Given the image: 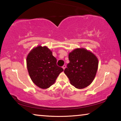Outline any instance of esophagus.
Returning a JSON list of instances; mask_svg holds the SVG:
<instances>
[{"mask_svg": "<svg viewBox=\"0 0 121 121\" xmlns=\"http://www.w3.org/2000/svg\"><path fill=\"white\" fill-rule=\"evenodd\" d=\"M65 67H66V65H63V66H62V68L65 70Z\"/></svg>", "mask_w": 121, "mask_h": 121, "instance_id": "obj_1", "label": "esophagus"}]
</instances>
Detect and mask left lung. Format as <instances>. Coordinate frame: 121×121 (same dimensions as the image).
Instances as JSON below:
<instances>
[{
	"label": "left lung",
	"mask_w": 121,
	"mask_h": 121,
	"mask_svg": "<svg viewBox=\"0 0 121 121\" xmlns=\"http://www.w3.org/2000/svg\"><path fill=\"white\" fill-rule=\"evenodd\" d=\"M69 62L64 73L77 89L90 85L95 79L99 61L95 54L84 48L74 49L69 53Z\"/></svg>",
	"instance_id": "obj_1"
}]
</instances>
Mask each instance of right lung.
<instances>
[{"label":"right lung","mask_w":121,"mask_h":121,"mask_svg":"<svg viewBox=\"0 0 121 121\" xmlns=\"http://www.w3.org/2000/svg\"><path fill=\"white\" fill-rule=\"evenodd\" d=\"M26 67L33 83L43 89L55 83L63 69L56 65V59L46 46L35 47L26 56Z\"/></svg>","instance_id":"1"}]
</instances>
